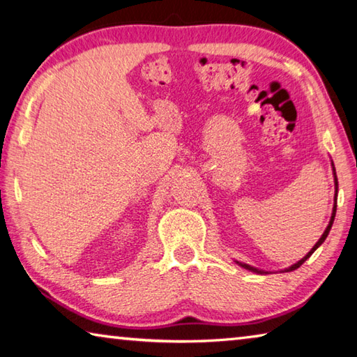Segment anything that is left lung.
<instances>
[{"instance_id":"1","label":"left lung","mask_w":357,"mask_h":357,"mask_svg":"<svg viewBox=\"0 0 357 357\" xmlns=\"http://www.w3.org/2000/svg\"><path fill=\"white\" fill-rule=\"evenodd\" d=\"M333 165V174H334V184H335V197H334V206H333V213H331V220H329V225L326 226V229H325V232H323L321 234V237L319 238V242H317L314 246H312V250H310L306 256H304L303 259H300V261H298L296 264H294V265H290L289 268H286V270H282V271H294V270H296L298 267H301V265L307 261V259L312 256V252L319 248V246L325 242V238L328 237V234H329V231H331V228H333V223H334V217H335V211H337V174H335V167H334V164H331ZM236 264H238L241 265L242 268H245V270H250V271H252V273H259V275H264V273H268V271H264V270H259V268H256V267H251V265H248V264H243V262H238V261H236Z\"/></svg>"}]
</instances>
